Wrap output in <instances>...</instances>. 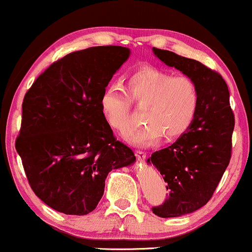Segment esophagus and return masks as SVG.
<instances>
[{
  "instance_id": "1",
  "label": "esophagus",
  "mask_w": 252,
  "mask_h": 252,
  "mask_svg": "<svg viewBox=\"0 0 252 252\" xmlns=\"http://www.w3.org/2000/svg\"><path fill=\"white\" fill-rule=\"evenodd\" d=\"M135 155L138 160H141V161L146 160L147 154H146V152H143V150H135Z\"/></svg>"
}]
</instances>
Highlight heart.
Instances as JSON below:
<instances>
[{"label":"heart","mask_w":252,"mask_h":252,"mask_svg":"<svg viewBox=\"0 0 252 252\" xmlns=\"http://www.w3.org/2000/svg\"><path fill=\"white\" fill-rule=\"evenodd\" d=\"M126 91L111 85L99 99L106 124L124 134L131 126V102L144 108V126L126 135L129 143L146 147L161 137L175 140L189 129L196 116L200 92L196 83L186 76L175 77L158 68H143L129 77Z\"/></svg>","instance_id":"1"}]
</instances>
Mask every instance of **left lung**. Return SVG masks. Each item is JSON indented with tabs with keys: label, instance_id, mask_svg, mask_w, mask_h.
<instances>
[{
	"label": "left lung",
	"instance_id": "8db88e82",
	"mask_svg": "<svg viewBox=\"0 0 252 252\" xmlns=\"http://www.w3.org/2000/svg\"><path fill=\"white\" fill-rule=\"evenodd\" d=\"M153 52L166 65L192 78L200 92L189 129L147 161L160 170L168 190L162 204L153 206V213L172 218L194 212L212 198L230 163L235 115L227 85L218 72L174 52L155 47Z\"/></svg>",
	"mask_w": 252,
	"mask_h": 252
}]
</instances>
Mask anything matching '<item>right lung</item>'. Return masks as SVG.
<instances>
[{
	"instance_id": "1",
	"label": "right lung",
	"mask_w": 252,
	"mask_h": 252,
	"mask_svg": "<svg viewBox=\"0 0 252 252\" xmlns=\"http://www.w3.org/2000/svg\"><path fill=\"white\" fill-rule=\"evenodd\" d=\"M129 54L122 46L72 52L46 68L26 92L15 148L31 189L58 212H92L110 170L135 161L99 106L102 92Z\"/></svg>"
}]
</instances>
